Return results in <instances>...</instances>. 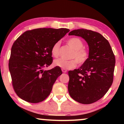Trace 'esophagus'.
I'll list each match as a JSON object with an SVG mask.
<instances>
[{"mask_svg":"<svg viewBox=\"0 0 124 124\" xmlns=\"http://www.w3.org/2000/svg\"><path fill=\"white\" fill-rule=\"evenodd\" d=\"M62 72H63V73H67V69H62Z\"/></svg>","mask_w":124,"mask_h":124,"instance_id":"obj_1","label":"esophagus"}]
</instances>
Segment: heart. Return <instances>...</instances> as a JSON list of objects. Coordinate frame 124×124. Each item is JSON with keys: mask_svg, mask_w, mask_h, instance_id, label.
<instances>
[{"mask_svg": "<svg viewBox=\"0 0 124 124\" xmlns=\"http://www.w3.org/2000/svg\"><path fill=\"white\" fill-rule=\"evenodd\" d=\"M67 43L73 50L70 56V58L72 59L68 60L62 59H56L54 60V65L62 69H70L76 67L77 63L79 65L85 63L89 59V52L84 47L82 40L77 37H73L67 40ZM60 45V42H57L52 46L51 52L54 57H57L59 56Z\"/></svg>", "mask_w": 124, "mask_h": 124, "instance_id": "obj_1", "label": "heart"}]
</instances>
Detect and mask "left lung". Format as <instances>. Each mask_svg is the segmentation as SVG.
Here are the masks:
<instances>
[{
  "label": "left lung",
  "mask_w": 124,
  "mask_h": 124,
  "mask_svg": "<svg viewBox=\"0 0 124 124\" xmlns=\"http://www.w3.org/2000/svg\"><path fill=\"white\" fill-rule=\"evenodd\" d=\"M68 35L82 37L89 47V59L85 63L68 72L69 95L77 102L91 104L101 99L112 84L115 55L109 42L98 32L81 29Z\"/></svg>",
  "instance_id": "obj_1"
}]
</instances>
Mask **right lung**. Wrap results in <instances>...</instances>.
I'll use <instances>...</instances> for the list:
<instances>
[{"label":"right lung","mask_w":124,"mask_h":124,"mask_svg":"<svg viewBox=\"0 0 124 124\" xmlns=\"http://www.w3.org/2000/svg\"><path fill=\"white\" fill-rule=\"evenodd\" d=\"M70 31L68 29L39 28L28 30L13 43L9 60L13 89L18 97L32 103L41 102L52 90L60 67L43 68L52 62V46Z\"/></svg>","instance_id":"right-lung-1"}]
</instances>
